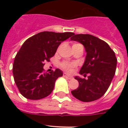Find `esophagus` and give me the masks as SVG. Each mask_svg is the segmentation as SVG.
<instances>
[{"label": "esophagus", "instance_id": "34e87169", "mask_svg": "<svg viewBox=\"0 0 128 128\" xmlns=\"http://www.w3.org/2000/svg\"><path fill=\"white\" fill-rule=\"evenodd\" d=\"M63 76H64V78H68V79H69V80H71V79H72V76H69L68 75V74H66V73H64V74H63Z\"/></svg>", "mask_w": 128, "mask_h": 128}]
</instances>
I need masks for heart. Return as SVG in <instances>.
Returning <instances> with one entry per match:
<instances>
[{
	"label": "heart",
	"instance_id": "1",
	"mask_svg": "<svg viewBox=\"0 0 128 128\" xmlns=\"http://www.w3.org/2000/svg\"><path fill=\"white\" fill-rule=\"evenodd\" d=\"M73 46H82V44H74ZM61 66L63 69L66 70L67 72H72V69L76 67V64L73 63V62H64L61 64Z\"/></svg>",
	"mask_w": 128,
	"mask_h": 128
}]
</instances>
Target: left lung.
<instances>
[{
    "label": "left lung",
    "instance_id": "left-lung-1",
    "mask_svg": "<svg viewBox=\"0 0 128 128\" xmlns=\"http://www.w3.org/2000/svg\"><path fill=\"white\" fill-rule=\"evenodd\" d=\"M70 40L84 45L86 56L80 74L84 77L88 76L87 79L74 78L79 86L71 92L72 94L82 102L95 101L106 92L115 75V53L106 42L92 35L74 34Z\"/></svg>",
    "mask_w": 128,
    "mask_h": 128
}]
</instances>
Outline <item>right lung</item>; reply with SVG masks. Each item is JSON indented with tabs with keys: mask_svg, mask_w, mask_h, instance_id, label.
I'll return each instance as SVG.
<instances>
[{
	"mask_svg": "<svg viewBox=\"0 0 128 128\" xmlns=\"http://www.w3.org/2000/svg\"><path fill=\"white\" fill-rule=\"evenodd\" d=\"M73 32H42L25 41L15 56L12 72L20 93L29 100H40L50 95L62 70L44 73V62L49 61L61 42Z\"/></svg>",
	"mask_w": 128,
	"mask_h": 128,
	"instance_id": "right-lung-1",
	"label": "right lung"
}]
</instances>
